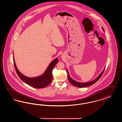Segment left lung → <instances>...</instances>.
<instances>
[{
	"mask_svg": "<svg viewBox=\"0 0 122 122\" xmlns=\"http://www.w3.org/2000/svg\"><path fill=\"white\" fill-rule=\"evenodd\" d=\"M102 30L104 31V30L103 29V28L102 27ZM105 69V68H104L103 70H102V73L98 76V77H97L95 80H94L93 81H89L88 82H77L75 80H73L70 76L69 71L67 69V72L68 74V80L70 82V83L72 84L73 86H75L76 87H79V88H82V87H87L90 86L94 84H95L96 82L98 81L99 79L101 78V77Z\"/></svg>",
	"mask_w": 122,
	"mask_h": 122,
	"instance_id": "obj_1",
	"label": "left lung"
}]
</instances>
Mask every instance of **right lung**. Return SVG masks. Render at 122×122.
Masks as SVG:
<instances>
[{
    "mask_svg": "<svg viewBox=\"0 0 122 122\" xmlns=\"http://www.w3.org/2000/svg\"><path fill=\"white\" fill-rule=\"evenodd\" d=\"M13 60L15 69L20 78L26 84L35 88H45L51 83L52 80V70L58 61V58L53 59L49 64L44 73L41 76L35 77H28L24 76L19 71L16 65L14 57Z\"/></svg>",
    "mask_w": 122,
    "mask_h": 122,
    "instance_id": "1",
    "label": "right lung"
}]
</instances>
